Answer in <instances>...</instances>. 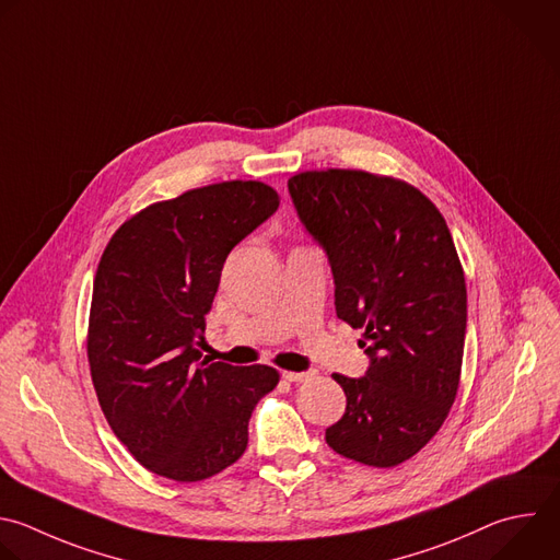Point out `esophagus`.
Returning <instances> with one entry per match:
<instances>
[{"instance_id":"esophagus-1","label":"esophagus","mask_w":560,"mask_h":560,"mask_svg":"<svg viewBox=\"0 0 560 560\" xmlns=\"http://www.w3.org/2000/svg\"><path fill=\"white\" fill-rule=\"evenodd\" d=\"M283 381H288V383H305L307 378H310V374L307 371H283Z\"/></svg>"}]
</instances>
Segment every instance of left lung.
Returning <instances> with one entry per match:
<instances>
[{
    "instance_id": "1",
    "label": "left lung",
    "mask_w": 560,
    "mask_h": 560,
    "mask_svg": "<svg viewBox=\"0 0 560 560\" xmlns=\"http://www.w3.org/2000/svg\"><path fill=\"white\" fill-rule=\"evenodd\" d=\"M296 215L325 250L336 316L364 329L362 378L334 374L347 396L325 431L338 455L392 468L444 424L459 387L466 281L451 231L416 186L366 171L288 179Z\"/></svg>"
}]
</instances>
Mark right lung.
Wrapping results in <instances>:
<instances>
[{
	"instance_id": "add662e5",
	"label": "right lung",
	"mask_w": 560,
	"mask_h": 560,
	"mask_svg": "<svg viewBox=\"0 0 560 560\" xmlns=\"http://www.w3.org/2000/svg\"><path fill=\"white\" fill-rule=\"evenodd\" d=\"M279 209L264 182H222L158 202L109 240L94 279L88 358L114 435L151 472L202 481L248 446L277 383L266 364L202 360L229 253Z\"/></svg>"
}]
</instances>
